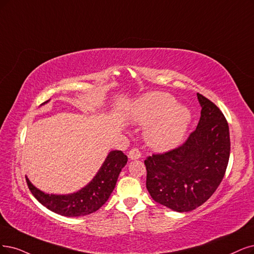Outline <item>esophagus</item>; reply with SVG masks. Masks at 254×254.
<instances>
[{
	"instance_id": "1",
	"label": "esophagus",
	"mask_w": 254,
	"mask_h": 254,
	"mask_svg": "<svg viewBox=\"0 0 254 254\" xmlns=\"http://www.w3.org/2000/svg\"><path fill=\"white\" fill-rule=\"evenodd\" d=\"M140 157H141V153H140L138 147H133L128 152V158L132 159V160H136V159H139Z\"/></svg>"
}]
</instances>
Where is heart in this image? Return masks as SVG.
Returning <instances> with one entry per match:
<instances>
[{
  "label": "heart",
  "mask_w": 254,
  "mask_h": 254,
  "mask_svg": "<svg viewBox=\"0 0 254 254\" xmlns=\"http://www.w3.org/2000/svg\"><path fill=\"white\" fill-rule=\"evenodd\" d=\"M132 118L140 125H148L145 130L147 143L155 149L164 151L181 142L190 121V113L176 105L167 93L153 92L140 98L132 111Z\"/></svg>",
  "instance_id": "obj_1"
}]
</instances>
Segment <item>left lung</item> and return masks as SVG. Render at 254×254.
Instances as JSON below:
<instances>
[{"instance_id":"1","label":"left lung","mask_w":254,"mask_h":254,"mask_svg":"<svg viewBox=\"0 0 254 254\" xmlns=\"http://www.w3.org/2000/svg\"><path fill=\"white\" fill-rule=\"evenodd\" d=\"M199 124L175 148L146 157V189L159 204L175 211H190L207 201L226 173L230 155L228 122L202 94Z\"/></svg>"}]
</instances>
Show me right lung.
Wrapping results in <instances>:
<instances>
[{"mask_svg":"<svg viewBox=\"0 0 254 254\" xmlns=\"http://www.w3.org/2000/svg\"><path fill=\"white\" fill-rule=\"evenodd\" d=\"M127 162V157L121 151L111 152L94 179L79 191L67 195L47 194L34 187L27 177L26 182L34 198L51 211L65 217H82L95 212L108 201Z\"/></svg>","mask_w":254,"mask_h":254,"instance_id":"1","label":"right lung"}]
</instances>
